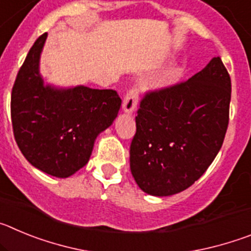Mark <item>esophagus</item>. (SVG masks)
I'll return each instance as SVG.
<instances>
[{"mask_svg": "<svg viewBox=\"0 0 251 251\" xmlns=\"http://www.w3.org/2000/svg\"><path fill=\"white\" fill-rule=\"evenodd\" d=\"M137 104H138V94L136 90H130L124 97L123 104H122V109L127 114H132L137 109Z\"/></svg>", "mask_w": 251, "mask_h": 251, "instance_id": "34e87169", "label": "esophagus"}]
</instances>
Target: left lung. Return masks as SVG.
Wrapping results in <instances>:
<instances>
[{
	"label": "left lung",
	"instance_id": "1",
	"mask_svg": "<svg viewBox=\"0 0 251 251\" xmlns=\"http://www.w3.org/2000/svg\"><path fill=\"white\" fill-rule=\"evenodd\" d=\"M230 75L219 56L187 81L150 93L136 117L130 172L142 191L171 196L194 185L223 146Z\"/></svg>",
	"mask_w": 251,
	"mask_h": 251
}]
</instances>
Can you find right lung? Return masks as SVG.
Masks as SVG:
<instances>
[{
	"mask_svg": "<svg viewBox=\"0 0 251 251\" xmlns=\"http://www.w3.org/2000/svg\"><path fill=\"white\" fill-rule=\"evenodd\" d=\"M48 34L35 41L11 94V119L20 151L45 174L66 178L83 168L95 139L109 128L122 100L112 89L60 88L44 80L40 57Z\"/></svg>",
	"mask_w": 251,
	"mask_h": 251,
	"instance_id": "1",
	"label": "right lung"
}]
</instances>
